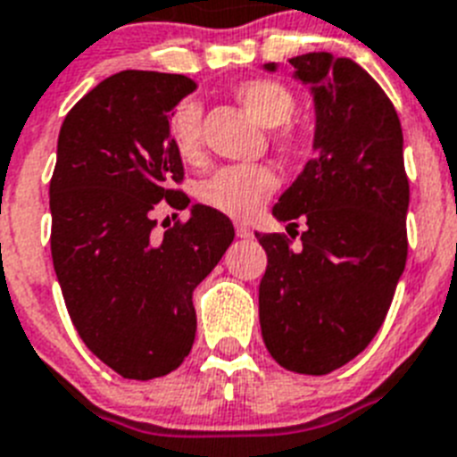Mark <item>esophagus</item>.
Instances as JSON below:
<instances>
[{"label": "esophagus", "instance_id": "esophagus-1", "mask_svg": "<svg viewBox=\"0 0 457 457\" xmlns=\"http://www.w3.org/2000/svg\"><path fill=\"white\" fill-rule=\"evenodd\" d=\"M234 228H237V237H239V239H251L253 237V229L245 223H237Z\"/></svg>", "mask_w": 457, "mask_h": 457}]
</instances>
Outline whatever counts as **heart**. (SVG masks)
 Wrapping results in <instances>:
<instances>
[{
  "label": "heart",
  "instance_id": "obj_1",
  "mask_svg": "<svg viewBox=\"0 0 457 457\" xmlns=\"http://www.w3.org/2000/svg\"><path fill=\"white\" fill-rule=\"evenodd\" d=\"M234 98L257 124L273 129L271 140L280 152L296 154L303 146V133L289 124L296 112V98L287 87L273 80H248L234 89ZM170 142L184 162L195 165L202 161V112L197 103H181L174 110ZM276 184V172L267 165H228L202 181L197 195L209 209L245 220L260 212Z\"/></svg>",
  "mask_w": 457,
  "mask_h": 457
}]
</instances>
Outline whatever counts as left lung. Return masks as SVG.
Returning <instances> with one entry per match:
<instances>
[{
  "label": "left lung",
  "instance_id": "left-lung-1",
  "mask_svg": "<svg viewBox=\"0 0 457 457\" xmlns=\"http://www.w3.org/2000/svg\"><path fill=\"white\" fill-rule=\"evenodd\" d=\"M315 98V158L273 216L309 228L255 234L267 251L260 283L262 338L283 368L327 375L370 345L407 262L410 181L394 103L359 63L328 53L292 57ZM276 71L273 63L264 66Z\"/></svg>",
  "mask_w": 457,
  "mask_h": 457
}]
</instances>
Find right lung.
<instances>
[{
    "instance_id": "add662e5",
    "label": "right lung",
    "mask_w": 457,
    "mask_h": 457,
    "mask_svg": "<svg viewBox=\"0 0 457 457\" xmlns=\"http://www.w3.org/2000/svg\"><path fill=\"white\" fill-rule=\"evenodd\" d=\"M195 82L121 71L63 119L50 179V251L82 343L126 379L177 370L195 340L193 289L234 239L229 218L195 204L188 220L156 234L154 209H186L184 162L170 142V112Z\"/></svg>"
}]
</instances>
